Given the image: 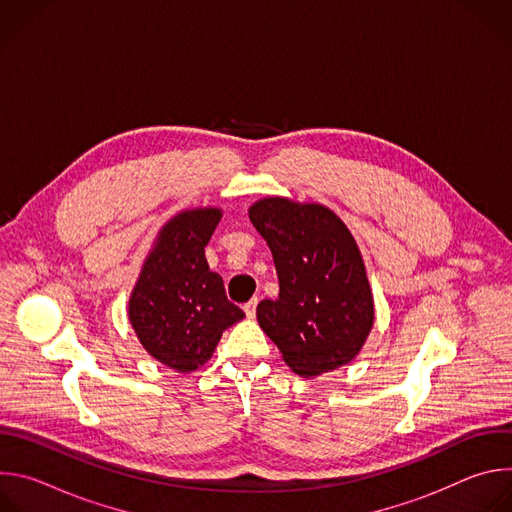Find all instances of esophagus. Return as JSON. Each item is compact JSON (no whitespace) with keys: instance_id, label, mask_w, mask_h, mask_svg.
<instances>
[{"instance_id":"1","label":"esophagus","mask_w":512,"mask_h":512,"mask_svg":"<svg viewBox=\"0 0 512 512\" xmlns=\"http://www.w3.org/2000/svg\"><path fill=\"white\" fill-rule=\"evenodd\" d=\"M257 298H253V300H249L245 306H243V310H245V314H247V318H255V310H257Z\"/></svg>"}]
</instances>
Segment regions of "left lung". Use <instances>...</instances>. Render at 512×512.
Masks as SVG:
<instances>
[{
    "label": "left lung",
    "instance_id": "obj_1",
    "mask_svg": "<svg viewBox=\"0 0 512 512\" xmlns=\"http://www.w3.org/2000/svg\"><path fill=\"white\" fill-rule=\"evenodd\" d=\"M249 218L279 279V298L257 306L263 332L306 379L350 362L373 328L375 306L346 225L326 206L285 198L255 202Z\"/></svg>",
    "mask_w": 512,
    "mask_h": 512
}]
</instances>
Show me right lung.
Masks as SVG:
<instances>
[{
  "instance_id": "1",
  "label": "right lung",
  "mask_w": 512,
  "mask_h": 512,
  "mask_svg": "<svg viewBox=\"0 0 512 512\" xmlns=\"http://www.w3.org/2000/svg\"><path fill=\"white\" fill-rule=\"evenodd\" d=\"M218 221L216 208L174 216L145 259L129 300V322L143 348L178 373L202 367L223 332L245 318L204 257Z\"/></svg>"
}]
</instances>
